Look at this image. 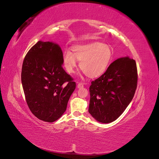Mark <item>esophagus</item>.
<instances>
[{
    "label": "esophagus",
    "mask_w": 159,
    "mask_h": 159,
    "mask_svg": "<svg viewBox=\"0 0 159 159\" xmlns=\"http://www.w3.org/2000/svg\"><path fill=\"white\" fill-rule=\"evenodd\" d=\"M84 84H84V83H78V85H77V87H78V88H81L84 87Z\"/></svg>",
    "instance_id": "esophagus-1"
}]
</instances>
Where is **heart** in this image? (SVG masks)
Returning a JSON list of instances; mask_svg holds the SVG:
<instances>
[{"instance_id": "b5f03b06", "label": "heart", "mask_w": 159, "mask_h": 159, "mask_svg": "<svg viewBox=\"0 0 159 159\" xmlns=\"http://www.w3.org/2000/svg\"><path fill=\"white\" fill-rule=\"evenodd\" d=\"M71 52L67 50L63 56V64L68 73H73L77 66L91 78H98L106 71L113 58V48L109 44L93 42L86 45L75 46Z\"/></svg>"}]
</instances>
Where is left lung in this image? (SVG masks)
<instances>
[{
    "instance_id": "obj_1",
    "label": "left lung",
    "mask_w": 159,
    "mask_h": 159,
    "mask_svg": "<svg viewBox=\"0 0 159 159\" xmlns=\"http://www.w3.org/2000/svg\"><path fill=\"white\" fill-rule=\"evenodd\" d=\"M135 60L121 57L91 81L89 113L98 121L109 123L121 115L133 99L137 86Z\"/></svg>"
}]
</instances>
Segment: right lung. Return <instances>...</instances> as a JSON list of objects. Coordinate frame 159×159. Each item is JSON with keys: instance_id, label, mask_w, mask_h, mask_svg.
Listing matches in <instances>:
<instances>
[{"instance_id": "1", "label": "right lung", "mask_w": 159, "mask_h": 159, "mask_svg": "<svg viewBox=\"0 0 159 159\" xmlns=\"http://www.w3.org/2000/svg\"><path fill=\"white\" fill-rule=\"evenodd\" d=\"M62 64L61 48L52 42L38 41L24 59L21 80L26 103L42 121L58 119L75 89V82Z\"/></svg>"}]
</instances>
